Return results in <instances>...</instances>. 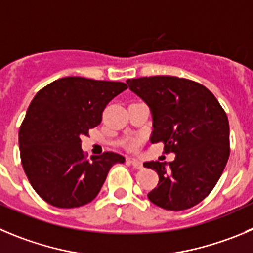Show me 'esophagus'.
I'll list each match as a JSON object with an SVG mask.
<instances>
[{"instance_id": "obj_1", "label": "esophagus", "mask_w": 253, "mask_h": 253, "mask_svg": "<svg viewBox=\"0 0 253 253\" xmlns=\"http://www.w3.org/2000/svg\"><path fill=\"white\" fill-rule=\"evenodd\" d=\"M127 162H128V164H131L136 169H141L143 167L142 162H141L140 160L134 159V157H128V159H127Z\"/></svg>"}]
</instances>
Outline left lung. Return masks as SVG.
<instances>
[{"mask_svg":"<svg viewBox=\"0 0 253 253\" xmlns=\"http://www.w3.org/2000/svg\"><path fill=\"white\" fill-rule=\"evenodd\" d=\"M129 89L152 113L151 142H164L172 162L150 161L159 185L147 195L169 211L191 209L210 195L230 156V126L213 93L202 84L174 76L127 80Z\"/></svg>","mask_w":253,"mask_h":253,"instance_id":"1","label":"left lung"}]
</instances>
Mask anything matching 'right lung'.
Instances as JSON below:
<instances>
[{"mask_svg":"<svg viewBox=\"0 0 253 253\" xmlns=\"http://www.w3.org/2000/svg\"><path fill=\"white\" fill-rule=\"evenodd\" d=\"M126 88L124 82L63 77L31 101L18 133L21 162L31 186L47 204L60 209L88 204L111 167L124 164V156L115 152L87 160L81 136L101 124L107 103Z\"/></svg>","mask_w":253,"mask_h":253,"instance_id":"1","label":"right lung"}]
</instances>
